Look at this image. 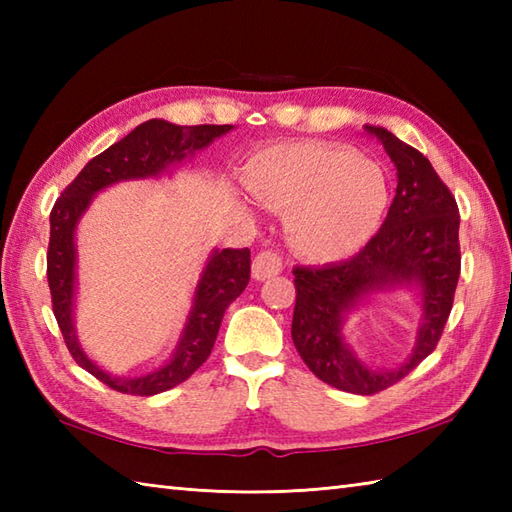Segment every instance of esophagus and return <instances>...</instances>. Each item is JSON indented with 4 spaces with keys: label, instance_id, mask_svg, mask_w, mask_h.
Masks as SVG:
<instances>
[{
    "label": "esophagus",
    "instance_id": "obj_1",
    "mask_svg": "<svg viewBox=\"0 0 512 512\" xmlns=\"http://www.w3.org/2000/svg\"><path fill=\"white\" fill-rule=\"evenodd\" d=\"M281 270H284V262H281V257L273 250H262L255 259H253V279L257 281H266L270 277H277Z\"/></svg>",
    "mask_w": 512,
    "mask_h": 512
}]
</instances>
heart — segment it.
<instances>
[{
    "mask_svg": "<svg viewBox=\"0 0 512 512\" xmlns=\"http://www.w3.org/2000/svg\"><path fill=\"white\" fill-rule=\"evenodd\" d=\"M250 198L286 213L290 246L312 262L361 250L383 224L389 182L376 162L330 143L259 151L242 173Z\"/></svg>",
    "mask_w": 512,
    "mask_h": 512,
    "instance_id": "b5f03b06",
    "label": "heart"
}]
</instances>
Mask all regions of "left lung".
<instances>
[{
  "instance_id": "left-lung-1",
  "label": "left lung",
  "mask_w": 512,
  "mask_h": 512,
  "mask_svg": "<svg viewBox=\"0 0 512 512\" xmlns=\"http://www.w3.org/2000/svg\"><path fill=\"white\" fill-rule=\"evenodd\" d=\"M396 167L398 187L380 231L339 264L297 266L292 341L314 376L350 394H378L427 358L442 336L460 279V211L447 184L418 149L383 127L365 125ZM417 292L421 323L405 364L369 368L344 341L346 314L378 291Z\"/></svg>"
}]
</instances>
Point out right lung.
<instances>
[{"label": "right lung", "mask_w": 512, "mask_h": 512, "mask_svg": "<svg viewBox=\"0 0 512 512\" xmlns=\"http://www.w3.org/2000/svg\"><path fill=\"white\" fill-rule=\"evenodd\" d=\"M233 125H173L162 118L138 125L123 140H118L103 154L92 158L81 169L50 213V246H48V286L52 310L68 345L72 358L85 372H90L116 391L132 396H154L184 383L206 358H209L224 310L242 295L250 279L248 248H215L206 257L193 303L184 321L169 361L143 376H114L96 365L85 354L74 328L76 299V226L90 209L96 193L118 182L147 180L169 176L173 167L193 158L195 151L209 147L215 138L228 134Z\"/></svg>", "instance_id": "obj_1"}]
</instances>
